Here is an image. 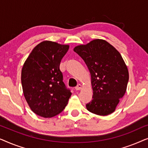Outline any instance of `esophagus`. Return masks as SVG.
I'll return each mask as SVG.
<instances>
[{"mask_svg": "<svg viewBox=\"0 0 148 148\" xmlns=\"http://www.w3.org/2000/svg\"><path fill=\"white\" fill-rule=\"evenodd\" d=\"M82 86L81 84H78L77 86L76 87H75V90H77V91H78V90H82Z\"/></svg>", "mask_w": 148, "mask_h": 148, "instance_id": "34e87169", "label": "esophagus"}]
</instances>
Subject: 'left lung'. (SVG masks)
Returning a JSON list of instances; mask_svg holds the SVG:
<instances>
[{
    "label": "left lung",
    "mask_w": 148,
    "mask_h": 148,
    "mask_svg": "<svg viewBox=\"0 0 148 148\" xmlns=\"http://www.w3.org/2000/svg\"><path fill=\"white\" fill-rule=\"evenodd\" d=\"M73 51L83 58L90 72L93 98L86 104L87 109L100 116L110 114L126 92L129 81V71L122 56L102 39L77 46Z\"/></svg>",
    "instance_id": "1"
}]
</instances>
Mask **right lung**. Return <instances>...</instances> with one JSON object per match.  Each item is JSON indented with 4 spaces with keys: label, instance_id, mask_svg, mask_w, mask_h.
<instances>
[{
    "label": "right lung",
    "instance_id": "add662e5",
    "mask_svg": "<svg viewBox=\"0 0 148 148\" xmlns=\"http://www.w3.org/2000/svg\"><path fill=\"white\" fill-rule=\"evenodd\" d=\"M69 45L43 41L35 46L24 62L21 84L25 100L38 116L51 118L62 112L71 96L62 82V58Z\"/></svg>",
    "mask_w": 148,
    "mask_h": 148
}]
</instances>
